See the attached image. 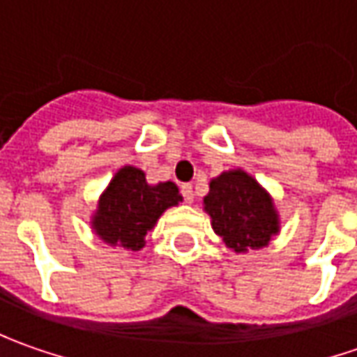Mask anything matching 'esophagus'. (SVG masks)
I'll use <instances>...</instances> for the list:
<instances>
[{
    "instance_id": "34e87169",
    "label": "esophagus",
    "mask_w": 357,
    "mask_h": 357,
    "mask_svg": "<svg viewBox=\"0 0 357 357\" xmlns=\"http://www.w3.org/2000/svg\"><path fill=\"white\" fill-rule=\"evenodd\" d=\"M181 192H183V199L186 202H192L195 200V195H192V185H183L181 186Z\"/></svg>"
}]
</instances>
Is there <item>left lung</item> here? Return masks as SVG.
I'll use <instances>...</instances> for the list:
<instances>
[{
  "label": "left lung",
  "mask_w": 357,
  "mask_h": 357,
  "mask_svg": "<svg viewBox=\"0 0 357 357\" xmlns=\"http://www.w3.org/2000/svg\"><path fill=\"white\" fill-rule=\"evenodd\" d=\"M204 208L214 232L234 252L262 248L278 232V214L268 192L244 171L222 172L211 183Z\"/></svg>",
  "instance_id": "8db88e82"
}]
</instances>
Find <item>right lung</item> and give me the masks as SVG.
<instances>
[{
    "instance_id": "obj_1",
    "label": "right lung",
    "mask_w": 357,
    "mask_h": 357,
    "mask_svg": "<svg viewBox=\"0 0 357 357\" xmlns=\"http://www.w3.org/2000/svg\"><path fill=\"white\" fill-rule=\"evenodd\" d=\"M183 197L174 183L151 186L144 172L125 167L115 174L99 200L93 218L95 232L109 244H121L129 250H141L144 236L155 227L158 216L169 206L178 204Z\"/></svg>"
}]
</instances>
